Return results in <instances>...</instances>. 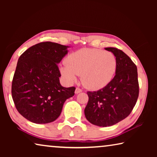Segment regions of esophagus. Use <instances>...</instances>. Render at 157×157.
Returning a JSON list of instances; mask_svg holds the SVG:
<instances>
[{
	"mask_svg": "<svg viewBox=\"0 0 157 157\" xmlns=\"http://www.w3.org/2000/svg\"><path fill=\"white\" fill-rule=\"evenodd\" d=\"M82 91V90L80 88H79V87H77L75 93L76 94H79V93H81Z\"/></svg>",
	"mask_w": 157,
	"mask_h": 157,
	"instance_id": "esophagus-1",
	"label": "esophagus"
}]
</instances>
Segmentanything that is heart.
I'll use <instances>...</instances> for the list:
<instances>
[{
    "instance_id": "heart-1",
    "label": "heart",
    "mask_w": 157,
    "mask_h": 157,
    "mask_svg": "<svg viewBox=\"0 0 157 157\" xmlns=\"http://www.w3.org/2000/svg\"><path fill=\"white\" fill-rule=\"evenodd\" d=\"M66 63L60 71L69 82H75L77 75H81L82 84L94 90L107 86L117 69V59L113 52L95 48H82L71 53Z\"/></svg>"
}]
</instances>
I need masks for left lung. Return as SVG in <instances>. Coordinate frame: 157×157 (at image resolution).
Returning <instances> with one entry per match:
<instances>
[{"label": "left lung", "instance_id": "obj_1", "mask_svg": "<svg viewBox=\"0 0 157 157\" xmlns=\"http://www.w3.org/2000/svg\"><path fill=\"white\" fill-rule=\"evenodd\" d=\"M117 59L116 75L104 88L87 91L84 114L90 123L100 127L113 125L127 118L139 94L137 68L129 56L116 48H106Z\"/></svg>", "mask_w": 157, "mask_h": 157}]
</instances>
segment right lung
Segmentation results:
<instances>
[{"label": "right lung", "mask_w": 157, "mask_h": 157, "mask_svg": "<svg viewBox=\"0 0 157 157\" xmlns=\"http://www.w3.org/2000/svg\"><path fill=\"white\" fill-rule=\"evenodd\" d=\"M68 46L50 41L34 45L18 58L12 84V96L21 115L36 124L55 121L75 87L60 84L57 63Z\"/></svg>", "instance_id": "obj_1"}]
</instances>
